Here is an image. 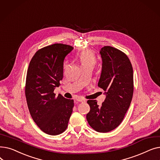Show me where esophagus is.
<instances>
[{"label": "esophagus", "mask_w": 160, "mask_h": 160, "mask_svg": "<svg viewBox=\"0 0 160 160\" xmlns=\"http://www.w3.org/2000/svg\"><path fill=\"white\" fill-rule=\"evenodd\" d=\"M77 100L78 102H86V100L83 99V98H77Z\"/></svg>", "instance_id": "obj_1"}]
</instances>
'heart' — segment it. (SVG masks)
I'll list each match as a JSON object with an SVG mask.
<instances>
[{
    "label": "heart",
    "mask_w": 160,
    "mask_h": 160,
    "mask_svg": "<svg viewBox=\"0 0 160 160\" xmlns=\"http://www.w3.org/2000/svg\"><path fill=\"white\" fill-rule=\"evenodd\" d=\"M79 61L82 67H94L96 64V58L91 50H84L79 56Z\"/></svg>",
    "instance_id": "obj_1"
}]
</instances>
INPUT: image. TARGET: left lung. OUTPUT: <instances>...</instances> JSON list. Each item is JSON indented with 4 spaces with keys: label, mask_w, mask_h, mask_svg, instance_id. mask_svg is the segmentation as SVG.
<instances>
[{
    "label": "left lung",
    "mask_w": 160,
    "mask_h": 160,
    "mask_svg": "<svg viewBox=\"0 0 160 160\" xmlns=\"http://www.w3.org/2000/svg\"><path fill=\"white\" fill-rule=\"evenodd\" d=\"M102 65L98 86L106 95L102 105L89 100L90 111L86 119L90 127L106 133L116 128L130 107L133 93L132 63L127 54L116 48L105 46L100 50Z\"/></svg>",
    "instance_id": "obj_1"
}]
</instances>
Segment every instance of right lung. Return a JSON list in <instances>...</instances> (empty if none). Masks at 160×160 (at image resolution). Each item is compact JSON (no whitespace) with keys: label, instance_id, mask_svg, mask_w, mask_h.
<instances>
[{"label":"right lung","instance_id":"1","mask_svg":"<svg viewBox=\"0 0 160 160\" xmlns=\"http://www.w3.org/2000/svg\"><path fill=\"white\" fill-rule=\"evenodd\" d=\"M73 47L55 43L42 48L30 62L25 84V95L30 113L38 127L48 135L63 133L68 126L74 100L54 90L63 76V61Z\"/></svg>","mask_w":160,"mask_h":160}]
</instances>
